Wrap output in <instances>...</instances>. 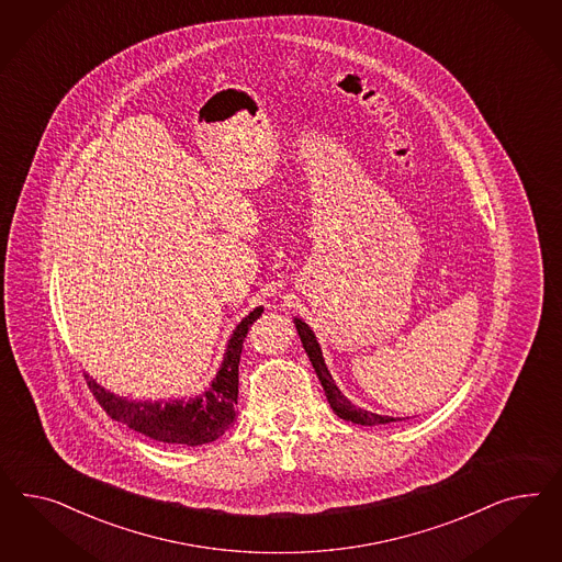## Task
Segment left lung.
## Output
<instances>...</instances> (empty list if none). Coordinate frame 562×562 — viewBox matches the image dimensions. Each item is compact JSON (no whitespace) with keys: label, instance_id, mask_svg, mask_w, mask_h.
Listing matches in <instances>:
<instances>
[{"label":"left lung","instance_id":"left-lung-1","mask_svg":"<svg viewBox=\"0 0 562 562\" xmlns=\"http://www.w3.org/2000/svg\"><path fill=\"white\" fill-rule=\"evenodd\" d=\"M294 327H296V331H299V338L303 341V348H305L306 357L311 360V364H313L315 373H317L319 381H322V387H324L325 397H327L329 406H331V409H334L340 418H344V420H350V423H355V425L362 426L387 425V423H397V420H402V418L381 416V414H374V412H369V409L357 408V406H355V404H352V402H350V400H348V397L338 390L336 381L331 379V373L327 371V364H325L322 346H319V341L315 338L313 329H311L303 319H299V317H294Z\"/></svg>","mask_w":562,"mask_h":562}]
</instances>
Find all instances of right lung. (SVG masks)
Wrapping results in <instances>:
<instances>
[{"label":"right lung","instance_id":"obj_1","mask_svg":"<svg viewBox=\"0 0 562 562\" xmlns=\"http://www.w3.org/2000/svg\"><path fill=\"white\" fill-rule=\"evenodd\" d=\"M261 313L263 306H256L240 319L226 341L218 373L212 379L210 387L195 397H179L169 402L130 400L104 390L101 383H97V379L86 373L88 387L113 420L130 426L132 430L154 441L188 447L216 441L237 420L235 404L238 397V360L243 340L249 331V325Z\"/></svg>","mask_w":562,"mask_h":562}]
</instances>
